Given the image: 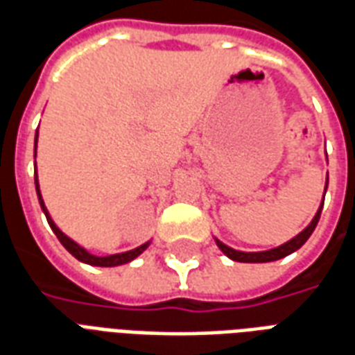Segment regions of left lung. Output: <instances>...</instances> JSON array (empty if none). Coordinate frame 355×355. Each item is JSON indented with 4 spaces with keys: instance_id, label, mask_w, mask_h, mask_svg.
Here are the masks:
<instances>
[{
    "instance_id": "1",
    "label": "left lung",
    "mask_w": 355,
    "mask_h": 355,
    "mask_svg": "<svg viewBox=\"0 0 355 355\" xmlns=\"http://www.w3.org/2000/svg\"><path fill=\"white\" fill-rule=\"evenodd\" d=\"M327 184H329V175L325 178V192H327ZM323 200H325V193H323ZM323 200H321V205L318 209V213L313 215L312 223L306 226L304 230L297 234L295 238H291L289 241H285L283 245L279 247H274V249H268V251H239V249H234V247H228L226 243H223L220 239L215 238L216 241V247L223 251L228 259L236 262H274V261H279L283 257H287V254L295 253L297 249L304 245L308 238L312 236V232L315 230V226L320 223V216H321V209H323Z\"/></svg>"
}]
</instances>
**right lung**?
Instances as JSON below:
<instances>
[{
    "label": "right lung",
    "mask_w": 355,
    "mask_h": 355,
    "mask_svg": "<svg viewBox=\"0 0 355 355\" xmlns=\"http://www.w3.org/2000/svg\"><path fill=\"white\" fill-rule=\"evenodd\" d=\"M40 129V127H37ZM37 131H35V139H34V180H35V192H37V200H40V205H42V211L45 213V216H47V223H49L51 230L55 232V236L58 238V241L64 245V249L68 251L70 254H73L78 261L85 262V264H91V266H101V268H112V266H121V264H127V262L135 261L139 254H142L144 251L148 249V245H150V241H146V243H142V245L135 247V249H131V251H125V253H116V254H106V257H98V254H93L89 253L85 247H81L80 243H76L72 238H68L64 232L58 228L57 224H55V220L51 218L49 211H47V207H45V201H43L42 198V190H40V180H37V171H35V148H37Z\"/></svg>",
    "instance_id": "add662e5"
}]
</instances>
